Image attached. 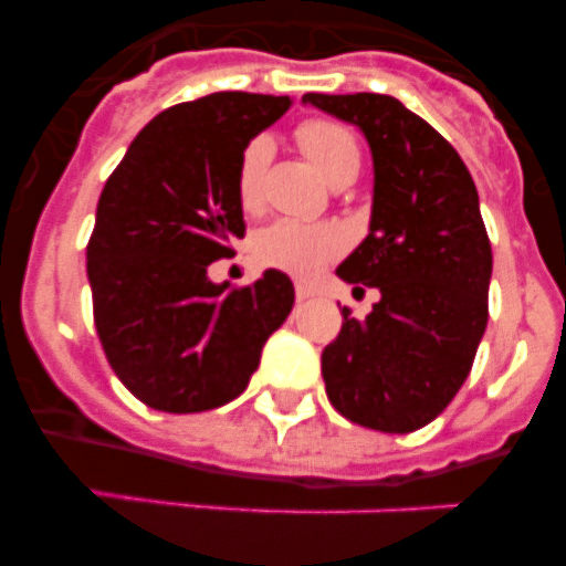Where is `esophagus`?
Returning <instances> with one entry per match:
<instances>
[{
	"label": "esophagus",
	"instance_id": "obj_1",
	"mask_svg": "<svg viewBox=\"0 0 566 566\" xmlns=\"http://www.w3.org/2000/svg\"><path fill=\"white\" fill-rule=\"evenodd\" d=\"M294 294H297V303H306V300L317 297V289L306 286V283H297V289H294Z\"/></svg>",
	"mask_w": 566,
	"mask_h": 566
}]
</instances>
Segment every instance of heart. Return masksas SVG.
<instances>
[{
  "label": "heart",
  "mask_w": 566,
  "mask_h": 566,
  "mask_svg": "<svg viewBox=\"0 0 566 566\" xmlns=\"http://www.w3.org/2000/svg\"><path fill=\"white\" fill-rule=\"evenodd\" d=\"M300 147L314 161V167L326 175L328 181L339 178L343 172L359 169V147L343 124L312 118L297 127ZM272 158V138L258 135L247 144L238 164V198L247 209L260 203L263 192V172ZM343 232L323 223H303L292 218H280L254 234L252 252L260 266L280 269V272L312 277L314 272L326 266L328 260L343 252Z\"/></svg>",
  "instance_id": "1"
}]
</instances>
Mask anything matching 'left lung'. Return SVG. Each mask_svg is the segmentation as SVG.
Here are the masks:
<instances>
[{
    "mask_svg": "<svg viewBox=\"0 0 566 566\" xmlns=\"http://www.w3.org/2000/svg\"><path fill=\"white\" fill-rule=\"evenodd\" d=\"M303 104L354 124L374 164L368 234L337 277L379 300L365 319L343 308L323 348L326 394L352 422L411 433L457 397L488 326L493 254L476 184L457 149L394 96L306 93Z\"/></svg>",
    "mask_w": 566,
    "mask_h": 566,
    "instance_id": "1",
    "label": "left lung"
}]
</instances>
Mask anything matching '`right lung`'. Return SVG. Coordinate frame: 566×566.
<instances>
[{"label": "right lung", "mask_w": 566, "mask_h": 566, "mask_svg": "<svg viewBox=\"0 0 566 566\" xmlns=\"http://www.w3.org/2000/svg\"><path fill=\"white\" fill-rule=\"evenodd\" d=\"M289 107V96L260 93L175 104L104 184L87 243L96 332L115 377L155 411H212L240 397L292 312V280L277 269L234 292L207 274L247 232L240 155Z\"/></svg>", "instance_id": "obj_1"}]
</instances>
